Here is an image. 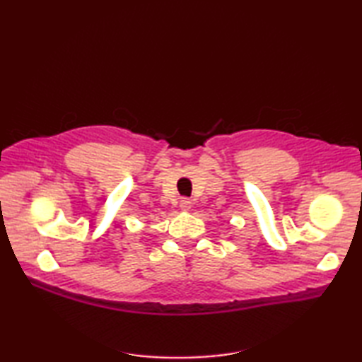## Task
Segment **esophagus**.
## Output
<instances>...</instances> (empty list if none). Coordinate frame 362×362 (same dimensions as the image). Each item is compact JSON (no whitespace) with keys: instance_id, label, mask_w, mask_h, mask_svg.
<instances>
[{"instance_id":"34e87169","label":"esophagus","mask_w":362,"mask_h":362,"mask_svg":"<svg viewBox=\"0 0 362 362\" xmlns=\"http://www.w3.org/2000/svg\"><path fill=\"white\" fill-rule=\"evenodd\" d=\"M189 209H191V201H189V199H182V201H180V210L182 211H189Z\"/></svg>"}]
</instances>
